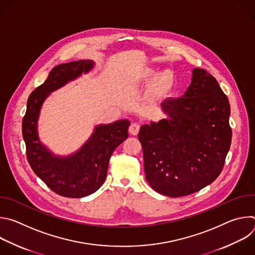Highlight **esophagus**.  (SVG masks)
Listing matches in <instances>:
<instances>
[{
    "mask_svg": "<svg viewBox=\"0 0 255 255\" xmlns=\"http://www.w3.org/2000/svg\"><path fill=\"white\" fill-rule=\"evenodd\" d=\"M139 129H140V124L137 122H134L129 127V133L132 135H137L139 132Z\"/></svg>",
    "mask_w": 255,
    "mask_h": 255,
    "instance_id": "esophagus-1",
    "label": "esophagus"
}]
</instances>
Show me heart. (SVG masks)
Returning <instances> with one entry per match:
<instances>
[{
  "label": "heart",
  "instance_id": "1",
  "mask_svg": "<svg viewBox=\"0 0 255 255\" xmlns=\"http://www.w3.org/2000/svg\"><path fill=\"white\" fill-rule=\"evenodd\" d=\"M153 71L154 70L152 68L145 69L143 72V77L144 78L151 77ZM172 80H173V77H172L171 71L168 69H164V70L158 72V74L154 77L153 82H152V89L156 92L165 91L171 86Z\"/></svg>",
  "mask_w": 255,
  "mask_h": 255
}]
</instances>
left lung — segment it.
I'll return each instance as SVG.
<instances>
[{
    "label": "left lung",
    "instance_id": "1",
    "mask_svg": "<svg viewBox=\"0 0 255 255\" xmlns=\"http://www.w3.org/2000/svg\"><path fill=\"white\" fill-rule=\"evenodd\" d=\"M161 107L167 118L142 125L138 134L145 177L161 195L188 196L223 169L232 138L230 104L213 76L194 68L186 93Z\"/></svg>",
    "mask_w": 255,
    "mask_h": 255
}]
</instances>
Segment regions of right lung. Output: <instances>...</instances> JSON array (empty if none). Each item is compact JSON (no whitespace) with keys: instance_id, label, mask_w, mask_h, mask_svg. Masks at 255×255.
I'll list each match as a JSON object with an SVG mask.
<instances>
[{"instance_id":"add662e5","label":"right lung","mask_w":255,"mask_h":255,"mask_svg":"<svg viewBox=\"0 0 255 255\" xmlns=\"http://www.w3.org/2000/svg\"><path fill=\"white\" fill-rule=\"evenodd\" d=\"M94 65V61L87 59L53 67L46 81L30 94L22 122V134L31 168L49 189L66 198H83L100 189L107 176L113 151L128 137L130 122L125 119L96 126L89 140L68 156L54 155L39 140L37 122L45 99L53 91L81 77L83 72L87 74Z\"/></svg>"}]
</instances>
